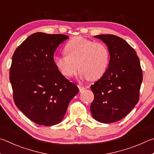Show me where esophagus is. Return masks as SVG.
<instances>
[{
	"label": "esophagus",
	"instance_id": "obj_1",
	"mask_svg": "<svg viewBox=\"0 0 154 154\" xmlns=\"http://www.w3.org/2000/svg\"><path fill=\"white\" fill-rule=\"evenodd\" d=\"M78 87H79V88L80 92H82V91H84L85 89V88L82 85H78Z\"/></svg>",
	"mask_w": 154,
	"mask_h": 154
}]
</instances>
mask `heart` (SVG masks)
Returning a JSON list of instances; mask_svg holds the SVG:
<instances>
[{"label":"heart","instance_id":"b5f03b06","mask_svg":"<svg viewBox=\"0 0 154 154\" xmlns=\"http://www.w3.org/2000/svg\"><path fill=\"white\" fill-rule=\"evenodd\" d=\"M66 54L57 56L55 66L63 76L72 77L80 69L82 79L97 80L108 67L110 53L103 42H95L81 36L73 38L65 47Z\"/></svg>","mask_w":154,"mask_h":154}]
</instances>
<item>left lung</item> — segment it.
<instances>
[{"mask_svg": "<svg viewBox=\"0 0 154 154\" xmlns=\"http://www.w3.org/2000/svg\"><path fill=\"white\" fill-rule=\"evenodd\" d=\"M95 37L107 45L110 60L106 73L91 86L94 94L91 112L98 122L112 123L125 118L138 103L143 72L136 51L125 40L112 34Z\"/></svg>", "mask_w": 154, "mask_h": 154, "instance_id": "1", "label": "left lung"}]
</instances>
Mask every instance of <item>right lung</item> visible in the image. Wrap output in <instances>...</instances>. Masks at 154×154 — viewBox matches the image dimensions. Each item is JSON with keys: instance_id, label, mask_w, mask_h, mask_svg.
<instances>
[{"instance_id": "right-lung-1", "label": "right lung", "mask_w": 154, "mask_h": 154, "mask_svg": "<svg viewBox=\"0 0 154 154\" xmlns=\"http://www.w3.org/2000/svg\"><path fill=\"white\" fill-rule=\"evenodd\" d=\"M64 34H32L16 48L9 80L15 106L37 125L61 122L69 103L79 92L76 85L61 74L54 61Z\"/></svg>"}]
</instances>
